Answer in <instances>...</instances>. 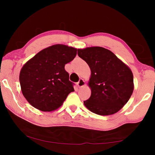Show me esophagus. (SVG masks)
Segmentation results:
<instances>
[{"label":"esophagus","instance_id":"esophagus-1","mask_svg":"<svg viewBox=\"0 0 155 155\" xmlns=\"http://www.w3.org/2000/svg\"><path fill=\"white\" fill-rule=\"evenodd\" d=\"M77 85L78 86V87L81 88V87H84V86L85 85V82L84 81L83 79H82V78H81V79L79 80V81L77 83Z\"/></svg>","mask_w":155,"mask_h":155}]
</instances>
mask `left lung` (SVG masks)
I'll use <instances>...</instances> for the list:
<instances>
[{
  "mask_svg": "<svg viewBox=\"0 0 155 155\" xmlns=\"http://www.w3.org/2000/svg\"><path fill=\"white\" fill-rule=\"evenodd\" d=\"M78 55L88 64L91 77L88 85L91 94L84 104L101 115L114 114L127 104L134 90L130 68L103 47L78 49Z\"/></svg>",
  "mask_w": 155,
  "mask_h": 155,
  "instance_id": "8db88e82",
  "label": "left lung"
}]
</instances>
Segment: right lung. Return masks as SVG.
Wrapping results in <instances>:
<instances>
[{"mask_svg": "<svg viewBox=\"0 0 155 155\" xmlns=\"http://www.w3.org/2000/svg\"><path fill=\"white\" fill-rule=\"evenodd\" d=\"M77 51L71 46L55 44L41 50L23 65L20 87L30 104L42 111H54L62 105L74 91L64 67L74 59Z\"/></svg>", "mask_w": 155, "mask_h": 155, "instance_id": "obj_1", "label": "right lung"}]
</instances>
